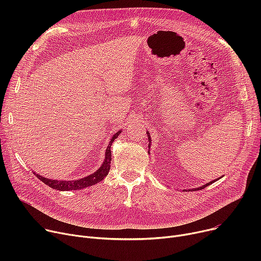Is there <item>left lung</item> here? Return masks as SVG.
<instances>
[{"instance_id": "obj_1", "label": "left lung", "mask_w": 261, "mask_h": 261, "mask_svg": "<svg viewBox=\"0 0 261 261\" xmlns=\"http://www.w3.org/2000/svg\"><path fill=\"white\" fill-rule=\"evenodd\" d=\"M148 134V141H149V143H151V139H150V135H149V133H147ZM149 147H150V144L148 145ZM218 180V179H217ZM217 180H214V181H212V182H210V183H207V184H205V185H203L202 187H199V188H197V190H201V189H203V188H205L206 186H208V185H211V184H213L215 181H217ZM195 190V189H194Z\"/></svg>"}]
</instances>
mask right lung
I'll return each instance as SVG.
<instances>
[{"label":"right lung","mask_w":261,"mask_h":261,"mask_svg":"<svg viewBox=\"0 0 261 261\" xmlns=\"http://www.w3.org/2000/svg\"><path fill=\"white\" fill-rule=\"evenodd\" d=\"M120 134V131H118L116 134L113 135V138L111 139L109 143V146L106 150V158H105V162L101 165V167L94 173H92L89 176L84 177V179H79L76 181H57V180H49L46 179L44 176H41L37 173L36 176L40 181H42L44 184H46L47 186L51 187L53 189H57V190H77V189H81L85 188L88 186H92L94 184H97L100 181H102L105 177L108 175V172L110 170V167H111V145L114 142L115 139H117V136Z\"/></svg>","instance_id":"right-lung-1"}]
</instances>
